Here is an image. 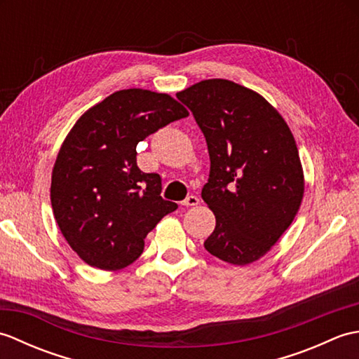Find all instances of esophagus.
<instances>
[{
    "label": "esophagus",
    "instance_id": "obj_1",
    "mask_svg": "<svg viewBox=\"0 0 359 359\" xmlns=\"http://www.w3.org/2000/svg\"><path fill=\"white\" fill-rule=\"evenodd\" d=\"M197 203H199V197L193 196V194L188 196L187 199L182 202V205H185V207H194V205H197Z\"/></svg>",
    "mask_w": 359,
    "mask_h": 359
}]
</instances>
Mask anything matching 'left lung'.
<instances>
[{"mask_svg":"<svg viewBox=\"0 0 359 359\" xmlns=\"http://www.w3.org/2000/svg\"><path fill=\"white\" fill-rule=\"evenodd\" d=\"M177 98L208 144L202 199L215 212L216 228L203 245L228 264L255 262L299 210L304 172L294 137L262 95L230 80L199 81Z\"/></svg>","mask_w":359,"mask_h":359,"instance_id":"obj_1","label":"left lung"}]
</instances>
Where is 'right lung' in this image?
<instances>
[{
  "label": "right lung",
  "mask_w": 359,
  "mask_h": 359,
  "mask_svg": "<svg viewBox=\"0 0 359 359\" xmlns=\"http://www.w3.org/2000/svg\"><path fill=\"white\" fill-rule=\"evenodd\" d=\"M188 111L168 94L123 89L79 118L53 165L50 202L65 239L83 261L116 271L143 253L144 238L177 210L162 179L137 166V144Z\"/></svg>",
  "instance_id": "right-lung-1"
}]
</instances>
